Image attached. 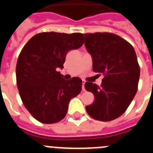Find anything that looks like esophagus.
I'll return each mask as SVG.
<instances>
[{
  "instance_id": "34e87169",
  "label": "esophagus",
  "mask_w": 153,
  "mask_h": 153,
  "mask_svg": "<svg viewBox=\"0 0 153 153\" xmlns=\"http://www.w3.org/2000/svg\"><path fill=\"white\" fill-rule=\"evenodd\" d=\"M86 81H84V80H82V90L83 91H84L85 90V89H84V84H85Z\"/></svg>"
}]
</instances>
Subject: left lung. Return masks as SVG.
<instances>
[{
	"label": "left lung",
	"instance_id": "obj_1",
	"mask_svg": "<svg viewBox=\"0 0 153 153\" xmlns=\"http://www.w3.org/2000/svg\"><path fill=\"white\" fill-rule=\"evenodd\" d=\"M85 46L93 58V69L102 73L101 86L86 82L84 87L95 100L86 107L99 121H111L124 114L137 91L140 66L132 45L111 33H85Z\"/></svg>",
	"mask_w": 153,
	"mask_h": 153
}]
</instances>
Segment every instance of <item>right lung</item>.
I'll list each match as a JSON object with an SVG mask.
<instances>
[{
  "label": "right lung",
  "mask_w": 153,
  "mask_h": 153,
  "mask_svg": "<svg viewBox=\"0 0 153 153\" xmlns=\"http://www.w3.org/2000/svg\"><path fill=\"white\" fill-rule=\"evenodd\" d=\"M83 38L80 33H39L19 54L16 69L18 90L25 107L39 122L62 120L69 101L81 93V78L63 79L57 69L63 68L68 51L84 44Z\"/></svg>",
  "instance_id": "right-lung-1"
}]
</instances>
